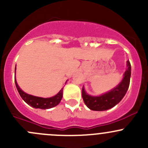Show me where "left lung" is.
Returning <instances> with one entry per match:
<instances>
[{
    "instance_id": "left-lung-1",
    "label": "left lung",
    "mask_w": 148,
    "mask_h": 148,
    "mask_svg": "<svg viewBox=\"0 0 148 148\" xmlns=\"http://www.w3.org/2000/svg\"><path fill=\"white\" fill-rule=\"evenodd\" d=\"M131 76V65L129 61L127 62V69L123 75V79L118 85L109 92L99 95L92 96L86 92L82 87V98L84 104L91 110L105 111L117 105L125 97L128 88Z\"/></svg>"
}]
</instances>
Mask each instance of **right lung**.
<instances>
[{"label":"right lung","instance_id":"add662e5","mask_svg":"<svg viewBox=\"0 0 148 148\" xmlns=\"http://www.w3.org/2000/svg\"><path fill=\"white\" fill-rule=\"evenodd\" d=\"M15 74H16V71H15ZM68 81V80H67ZM67 81L66 82V83L67 82ZM15 84H16V88H17V90L18 92L19 95L21 97L22 99H23L25 102L27 103L28 105H30L31 107H34L36 109H41V110H46V109H50L52 107H54L55 106L58 105L61 102L62 99V97H63V89L62 88L60 91L59 92V93L56 94L55 96L51 97L49 98H44V97H36L34 95H28V94L26 93V92H23L19 86L18 85L16 79V76H15Z\"/></svg>","mask_w":148,"mask_h":148}]
</instances>
